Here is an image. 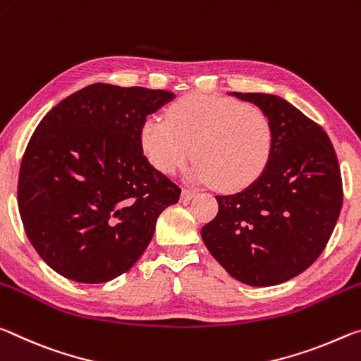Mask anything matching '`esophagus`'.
<instances>
[{
    "label": "esophagus",
    "mask_w": 361,
    "mask_h": 361,
    "mask_svg": "<svg viewBox=\"0 0 361 361\" xmlns=\"http://www.w3.org/2000/svg\"><path fill=\"white\" fill-rule=\"evenodd\" d=\"M195 195H197V192L187 190V188H184V190H182V195H180V202H190Z\"/></svg>",
    "instance_id": "1"
}]
</instances>
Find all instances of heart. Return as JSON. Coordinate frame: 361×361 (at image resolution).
I'll return each instance as SVG.
<instances>
[{
	"label": "heart",
	"mask_w": 361,
	"mask_h": 361,
	"mask_svg": "<svg viewBox=\"0 0 361 361\" xmlns=\"http://www.w3.org/2000/svg\"><path fill=\"white\" fill-rule=\"evenodd\" d=\"M168 120L149 116L140 126V144L159 173L174 174L197 158L190 177L216 182L224 190H241L264 173L274 152L269 116L238 100L188 94L168 109Z\"/></svg>",
	"instance_id": "1"
}]
</instances>
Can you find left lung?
Instances as JSON below:
<instances>
[{"instance_id": "left-lung-1", "label": "left lung", "mask_w": 361, "mask_h": 361, "mask_svg": "<svg viewBox=\"0 0 361 361\" xmlns=\"http://www.w3.org/2000/svg\"><path fill=\"white\" fill-rule=\"evenodd\" d=\"M269 116L275 144L264 173L243 190L217 195L202 228L212 257L250 286L280 285L323 252L342 208L341 169L328 134L275 94L228 92Z\"/></svg>"}]
</instances>
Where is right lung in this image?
Returning a JSON list of instances; mask_svg holds the SVG:
<instances>
[{"mask_svg": "<svg viewBox=\"0 0 361 361\" xmlns=\"http://www.w3.org/2000/svg\"><path fill=\"white\" fill-rule=\"evenodd\" d=\"M176 96L94 82L59 102L35 129L19 173L30 243L59 275L105 283L144 254L180 188L145 158L140 126Z\"/></svg>", "mask_w": 361, "mask_h": 361, "instance_id": "obj_1", "label": "right lung"}]
</instances>
